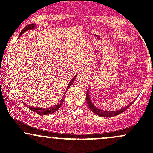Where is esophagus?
I'll use <instances>...</instances> for the list:
<instances>
[{
  "mask_svg": "<svg viewBox=\"0 0 153 153\" xmlns=\"http://www.w3.org/2000/svg\"><path fill=\"white\" fill-rule=\"evenodd\" d=\"M82 72H83V73H84V74H88V73H89V70H88V69H86V68L83 69Z\"/></svg>",
  "mask_w": 153,
  "mask_h": 153,
  "instance_id": "obj_1",
  "label": "esophagus"
}]
</instances>
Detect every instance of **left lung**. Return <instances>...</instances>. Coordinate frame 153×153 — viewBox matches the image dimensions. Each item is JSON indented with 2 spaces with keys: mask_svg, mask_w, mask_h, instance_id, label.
Segmentation results:
<instances>
[{
  "mask_svg": "<svg viewBox=\"0 0 153 153\" xmlns=\"http://www.w3.org/2000/svg\"><path fill=\"white\" fill-rule=\"evenodd\" d=\"M89 89H87V92H86V102H87L88 106L89 107V109H91L92 112H93L94 113L96 114V115H99L101 117H113V116H116V115H119V114L122 113L123 112H124L126 109H127L135 101H132L131 102V104H129V105L126 106V107H124L122 109H119V110H115V111H104V110H101V109H98L97 108L96 106H95L92 104V101L90 100V95H89Z\"/></svg>",
  "mask_w": 153,
  "mask_h": 153,
  "instance_id": "obj_1",
  "label": "left lung"
}]
</instances>
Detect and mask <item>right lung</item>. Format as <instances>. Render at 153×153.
<instances>
[{
    "mask_svg": "<svg viewBox=\"0 0 153 153\" xmlns=\"http://www.w3.org/2000/svg\"><path fill=\"white\" fill-rule=\"evenodd\" d=\"M35 28V25L34 24H28L27 26H26L25 27H24V29H23V30L21 31V33H20L19 36H21V35H22L23 33H24V32H26V31L27 30H30V29H33ZM77 75H75V77H73V78H72V80L70 81V82L69 83V84H68L67 86V89H69V87H70V86L72 85V84H73L74 82V80L76 78ZM66 94L64 93V97H63L62 98H61V100L60 101V102L58 103V105L56 106H52V107H48V108H36V107H32V106H28L29 109H31L32 111H33V112H35V113L38 114V115H49V114H52L53 113V112H56L57 110H58V109L61 108V105H62L63 102H64V96H65Z\"/></svg>",
    "mask_w": 153,
    "mask_h": 153,
    "instance_id": "right-lung-1",
    "label": "right lung"
}]
</instances>
